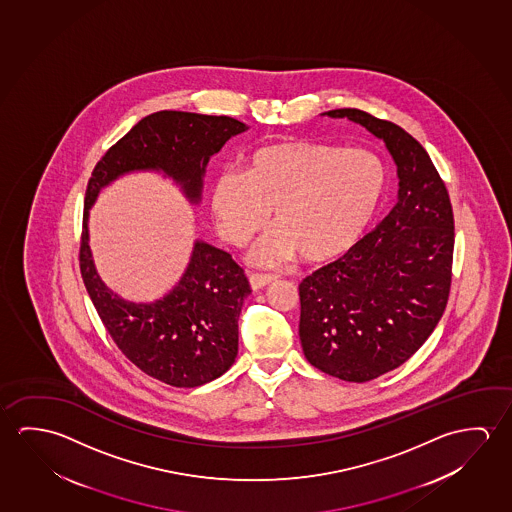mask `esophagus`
<instances>
[{
	"mask_svg": "<svg viewBox=\"0 0 512 512\" xmlns=\"http://www.w3.org/2000/svg\"><path fill=\"white\" fill-rule=\"evenodd\" d=\"M276 277L270 276V274H251L249 276V283H251L252 290H260L263 286L272 283Z\"/></svg>",
	"mask_w": 512,
	"mask_h": 512,
	"instance_id": "1",
	"label": "esophagus"
}]
</instances>
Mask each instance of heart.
<instances>
[{"instance_id": "obj_1", "label": "heart", "mask_w": 512, "mask_h": 512, "mask_svg": "<svg viewBox=\"0 0 512 512\" xmlns=\"http://www.w3.org/2000/svg\"><path fill=\"white\" fill-rule=\"evenodd\" d=\"M379 156L320 140H286L252 151L244 171L220 174L210 208L220 235L242 247L276 228L252 249L256 263L274 265L297 254L309 263L334 260L365 233L386 192Z\"/></svg>"}]
</instances>
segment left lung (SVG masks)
<instances>
[{"label":"left lung","instance_id":"obj_1","mask_svg":"<svg viewBox=\"0 0 512 512\" xmlns=\"http://www.w3.org/2000/svg\"><path fill=\"white\" fill-rule=\"evenodd\" d=\"M349 119L381 138L397 163L398 201L381 224L299 284L304 356L324 374L366 382L406 363L447 308L454 211L422 144L356 108Z\"/></svg>","mask_w":512,"mask_h":512}]
</instances>
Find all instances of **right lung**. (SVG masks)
Here are the masks:
<instances>
[{
	"instance_id": "right-lung-1",
	"label": "right lung",
	"mask_w": 512,
	"mask_h": 512,
	"mask_svg": "<svg viewBox=\"0 0 512 512\" xmlns=\"http://www.w3.org/2000/svg\"><path fill=\"white\" fill-rule=\"evenodd\" d=\"M249 130L228 115L163 110L147 115L106 151L85 192L80 270L90 301L122 354L153 379L195 388L226 374L238 354V317L251 286L222 249L195 240L187 270L153 302L119 297L99 277L89 245V210L99 192L124 174L162 172L188 201H201L211 156Z\"/></svg>"
}]
</instances>
